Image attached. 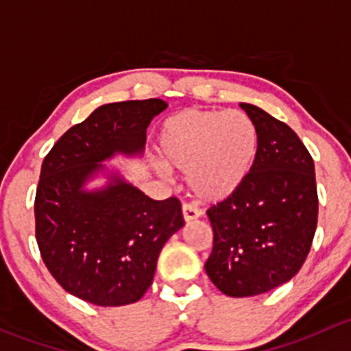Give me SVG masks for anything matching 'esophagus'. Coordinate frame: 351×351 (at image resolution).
<instances>
[{
  "mask_svg": "<svg viewBox=\"0 0 351 351\" xmlns=\"http://www.w3.org/2000/svg\"><path fill=\"white\" fill-rule=\"evenodd\" d=\"M182 216H184V221L189 223V221H194V219H197L201 216V211L196 208V206L193 204H182Z\"/></svg>",
  "mask_w": 351,
  "mask_h": 351,
  "instance_id": "1",
  "label": "esophagus"
}]
</instances>
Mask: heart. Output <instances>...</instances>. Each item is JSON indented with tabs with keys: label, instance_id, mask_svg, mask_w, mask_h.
I'll use <instances>...</instances> for the list:
<instances>
[{
	"label": "heart",
	"instance_id": "1",
	"mask_svg": "<svg viewBox=\"0 0 351 351\" xmlns=\"http://www.w3.org/2000/svg\"><path fill=\"white\" fill-rule=\"evenodd\" d=\"M258 150V128L237 110H184L162 123L158 133L164 164L187 172V186L202 202H219L237 194L250 179ZM155 169L167 177L165 167Z\"/></svg>",
	"mask_w": 351,
	"mask_h": 351
}]
</instances>
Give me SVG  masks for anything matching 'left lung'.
I'll use <instances>...</instances> for the list:
<instances>
[{"mask_svg":"<svg viewBox=\"0 0 351 351\" xmlns=\"http://www.w3.org/2000/svg\"><path fill=\"white\" fill-rule=\"evenodd\" d=\"M258 128L250 179L208 209L213 252L204 269L231 298L258 295L292 279L304 263L317 225L314 162L294 130L262 108L240 103Z\"/></svg>","mask_w":351,"mask_h":351,"instance_id":"left-lung-1","label":"left lung"}]
</instances>
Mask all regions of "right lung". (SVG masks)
<instances>
[{"label": "right lung", "mask_w": 351, "mask_h": 351, "mask_svg": "<svg viewBox=\"0 0 351 351\" xmlns=\"http://www.w3.org/2000/svg\"><path fill=\"white\" fill-rule=\"evenodd\" d=\"M165 108L158 97L103 104L43 158L35 237L53 279L82 301L106 308L142 299L162 247L184 226L179 199H150L103 164L140 157L150 121ZM99 175L107 184L88 190Z\"/></svg>", "instance_id": "1"}]
</instances>
